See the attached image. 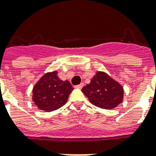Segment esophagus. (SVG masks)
Wrapping results in <instances>:
<instances>
[{"mask_svg": "<svg viewBox=\"0 0 156 156\" xmlns=\"http://www.w3.org/2000/svg\"><path fill=\"white\" fill-rule=\"evenodd\" d=\"M83 85H84V84H83V83H80L79 85L76 86V87H77V88H80H80H82V87H83Z\"/></svg>", "mask_w": 156, "mask_h": 156, "instance_id": "34e87169", "label": "esophagus"}]
</instances>
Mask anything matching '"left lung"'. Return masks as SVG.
Here are the masks:
<instances>
[{
	"instance_id": "8db88e82",
	"label": "left lung",
	"mask_w": 156,
	"mask_h": 156,
	"mask_svg": "<svg viewBox=\"0 0 156 156\" xmlns=\"http://www.w3.org/2000/svg\"><path fill=\"white\" fill-rule=\"evenodd\" d=\"M90 103L103 109L116 108L123 100V86L104 72L97 71L88 84L82 88Z\"/></svg>"
}]
</instances>
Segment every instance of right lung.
Here are the masks:
<instances>
[{
    "label": "right lung",
    "mask_w": 156,
    "mask_h": 156,
    "mask_svg": "<svg viewBox=\"0 0 156 156\" xmlns=\"http://www.w3.org/2000/svg\"><path fill=\"white\" fill-rule=\"evenodd\" d=\"M57 71L45 73L33 88V102L40 110L47 112L57 110L66 104L73 87L69 80H62Z\"/></svg>",
    "instance_id": "obj_1"
}]
</instances>
